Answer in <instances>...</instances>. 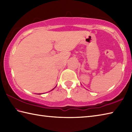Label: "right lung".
Listing matches in <instances>:
<instances>
[{
	"mask_svg": "<svg viewBox=\"0 0 132 132\" xmlns=\"http://www.w3.org/2000/svg\"><path fill=\"white\" fill-rule=\"evenodd\" d=\"M53 89H54V88H53ZM53 89H52V90H53Z\"/></svg>",
	"mask_w": 132,
	"mask_h": 132,
	"instance_id": "right-lung-1",
	"label": "right lung"
}]
</instances>
